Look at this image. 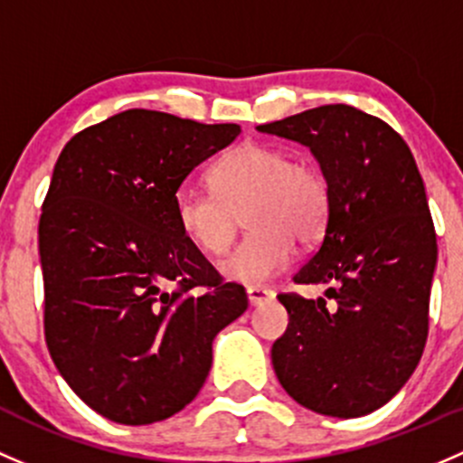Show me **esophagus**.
Listing matches in <instances>:
<instances>
[{
  "instance_id": "1",
  "label": "esophagus",
  "mask_w": 463,
  "mask_h": 463,
  "mask_svg": "<svg viewBox=\"0 0 463 463\" xmlns=\"http://www.w3.org/2000/svg\"><path fill=\"white\" fill-rule=\"evenodd\" d=\"M271 289L269 288H260V285H251V288H247V301L250 305H260L267 298H271Z\"/></svg>"
}]
</instances>
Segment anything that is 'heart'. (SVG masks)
<instances>
[{
	"label": "heart",
	"instance_id": "1",
	"mask_svg": "<svg viewBox=\"0 0 463 463\" xmlns=\"http://www.w3.org/2000/svg\"><path fill=\"white\" fill-rule=\"evenodd\" d=\"M213 196L183 187L174 196L180 233L203 254L230 247L241 216L250 230L222 260L221 271L236 283H263L289 263L294 242L309 247L323 236L330 216V184L309 162L263 142H245L209 171Z\"/></svg>",
	"mask_w": 463,
	"mask_h": 463
}]
</instances>
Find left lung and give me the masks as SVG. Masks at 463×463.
<instances>
[{"instance_id":"8db88e82","label":"left lung","mask_w":463,"mask_h":463,"mask_svg":"<svg viewBox=\"0 0 463 463\" xmlns=\"http://www.w3.org/2000/svg\"><path fill=\"white\" fill-rule=\"evenodd\" d=\"M259 131L309 146L330 184V216L298 285L326 298L279 294L289 314L271 364L285 392L327 417H364L417 368L428 338L437 233L412 151L388 122L326 104Z\"/></svg>"}]
</instances>
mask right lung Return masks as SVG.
<instances>
[{"label":"right lung","mask_w":463,"mask_h":463,"mask_svg":"<svg viewBox=\"0 0 463 463\" xmlns=\"http://www.w3.org/2000/svg\"><path fill=\"white\" fill-rule=\"evenodd\" d=\"M238 125L128 109L75 133L40 216L44 336L55 368L102 417L145 426L203 388L212 341L247 309L183 236L174 196Z\"/></svg>","instance_id":"obj_1"}]
</instances>
